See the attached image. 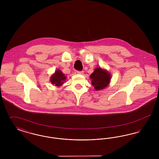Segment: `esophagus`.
Here are the masks:
<instances>
[{"label": "esophagus", "mask_w": 159, "mask_h": 159, "mask_svg": "<svg viewBox=\"0 0 159 159\" xmlns=\"http://www.w3.org/2000/svg\"><path fill=\"white\" fill-rule=\"evenodd\" d=\"M77 74H79V75H83V71H77Z\"/></svg>", "instance_id": "esophagus-1"}]
</instances>
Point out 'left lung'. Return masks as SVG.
<instances>
[{
  "instance_id": "8db88e82",
  "label": "left lung",
  "mask_w": 159,
  "mask_h": 159,
  "mask_svg": "<svg viewBox=\"0 0 159 159\" xmlns=\"http://www.w3.org/2000/svg\"><path fill=\"white\" fill-rule=\"evenodd\" d=\"M92 84L96 91L106 88L110 83L111 74L106 69L97 67L90 75Z\"/></svg>"
}]
</instances>
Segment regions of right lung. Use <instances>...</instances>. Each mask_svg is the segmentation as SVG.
Returning <instances> with one entry per match:
<instances>
[{"label":"right lung","mask_w":159,"mask_h":159,"mask_svg":"<svg viewBox=\"0 0 159 159\" xmlns=\"http://www.w3.org/2000/svg\"><path fill=\"white\" fill-rule=\"evenodd\" d=\"M67 77L60 70H56L55 73L50 77V82L55 86L60 87L62 86L66 81Z\"/></svg>","instance_id":"obj_1"}]
</instances>
